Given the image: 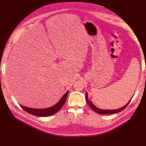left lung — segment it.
Listing matches in <instances>:
<instances>
[{
	"label": "left lung",
	"mask_w": 146,
	"mask_h": 146,
	"mask_svg": "<svg viewBox=\"0 0 146 146\" xmlns=\"http://www.w3.org/2000/svg\"><path fill=\"white\" fill-rule=\"evenodd\" d=\"M86 100L87 102V103L88 104V105H89L90 106V107L94 110V111L96 113H98L99 114H114V113H119L122 110H123V109H124L128 105V104H129L130 103V102L131 100V99L128 102L127 104L126 105H125L123 107L119 108V109H116V110H103V109H100V108H99L97 107H96V106L93 104V103L90 100H88V93L87 92H86Z\"/></svg>",
	"instance_id": "obj_1"
}]
</instances>
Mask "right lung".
<instances>
[{
  "label": "right lung",
  "instance_id": "right-lung-1",
  "mask_svg": "<svg viewBox=\"0 0 146 146\" xmlns=\"http://www.w3.org/2000/svg\"><path fill=\"white\" fill-rule=\"evenodd\" d=\"M69 91H68L63 96L61 99L57 102L55 105H54L52 107L46 108H29L27 107H25L23 105H21V107L23 108L25 111L27 113L33 114V115L36 116H41V117H44V116H51L52 114H54L60 111V110L62 108L63 105L65 103V102L67 99L68 94Z\"/></svg>",
  "mask_w": 146,
  "mask_h": 146
}]
</instances>
